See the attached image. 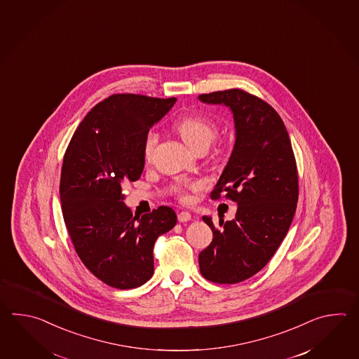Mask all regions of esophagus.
Listing matches in <instances>:
<instances>
[{
    "label": "esophagus",
    "instance_id": "1",
    "mask_svg": "<svg viewBox=\"0 0 359 359\" xmlns=\"http://www.w3.org/2000/svg\"><path fill=\"white\" fill-rule=\"evenodd\" d=\"M178 221L180 222H189L191 221V218H192V215L189 212H186V210H183V212H180L178 213Z\"/></svg>",
    "mask_w": 359,
    "mask_h": 359
}]
</instances>
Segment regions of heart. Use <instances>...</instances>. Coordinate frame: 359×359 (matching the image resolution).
<instances>
[{
  "label": "heart",
  "mask_w": 359,
  "mask_h": 359,
  "mask_svg": "<svg viewBox=\"0 0 359 359\" xmlns=\"http://www.w3.org/2000/svg\"><path fill=\"white\" fill-rule=\"evenodd\" d=\"M176 128L183 138V141L195 151H198L201 149H208L218 135L217 124L201 115H184L181 119L177 121ZM156 144H158V135L155 132H149L145 136L144 145H142V151L146 161L151 159ZM176 191L180 198H187L182 189L178 187Z\"/></svg>",
  "instance_id": "1"
}]
</instances>
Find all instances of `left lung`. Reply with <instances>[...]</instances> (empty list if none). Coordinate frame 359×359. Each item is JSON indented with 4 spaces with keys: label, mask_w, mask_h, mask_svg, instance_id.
Masks as SVG:
<instances>
[{
    "label": "left lung",
    "mask_w": 359,
    "mask_h": 359,
    "mask_svg": "<svg viewBox=\"0 0 359 359\" xmlns=\"http://www.w3.org/2000/svg\"><path fill=\"white\" fill-rule=\"evenodd\" d=\"M205 104L233 114L236 140L227 165L210 194L237 204L236 218L203 221L213 241L198 254L201 275L215 283H237L258 273L283 243L297 210L298 169L281 116L266 101L232 88L203 93Z\"/></svg>",
    "instance_id": "1"
}]
</instances>
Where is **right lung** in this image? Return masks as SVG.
<instances>
[{"instance_id": "obj_1", "label": "right lung", "mask_w": 359, "mask_h": 359, "mask_svg": "<svg viewBox=\"0 0 359 359\" xmlns=\"http://www.w3.org/2000/svg\"><path fill=\"white\" fill-rule=\"evenodd\" d=\"M176 101L111 95L84 116L64 155L60 200L69 236L92 275L115 289L151 278L154 244L176 226L169 206L133 215L122 192L123 183L142 175L146 135Z\"/></svg>"}]
</instances>
